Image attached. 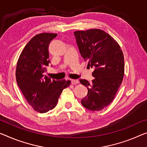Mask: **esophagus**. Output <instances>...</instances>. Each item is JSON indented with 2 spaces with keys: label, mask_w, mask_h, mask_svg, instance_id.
Returning a JSON list of instances; mask_svg holds the SVG:
<instances>
[{
  "label": "esophagus",
  "mask_w": 147,
  "mask_h": 147,
  "mask_svg": "<svg viewBox=\"0 0 147 147\" xmlns=\"http://www.w3.org/2000/svg\"><path fill=\"white\" fill-rule=\"evenodd\" d=\"M72 85H76L79 83V81L78 80H71V81Z\"/></svg>",
  "instance_id": "esophagus-1"
}]
</instances>
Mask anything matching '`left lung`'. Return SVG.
I'll list each match as a JSON object with an SVG mask.
<instances>
[{"label": "left lung", "mask_w": 147, "mask_h": 147, "mask_svg": "<svg viewBox=\"0 0 147 147\" xmlns=\"http://www.w3.org/2000/svg\"><path fill=\"white\" fill-rule=\"evenodd\" d=\"M80 54L88 66L94 67V79L90 83L80 80L87 87V96L81 104L87 109L99 111L114 100L124 76V57L116 40L98 29L74 32Z\"/></svg>", "instance_id": "left-lung-1"}]
</instances>
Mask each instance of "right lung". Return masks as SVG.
Wrapping results in <instances>:
<instances>
[{
    "instance_id": "right-lung-1",
    "label": "right lung",
    "mask_w": 147,
    "mask_h": 147,
    "mask_svg": "<svg viewBox=\"0 0 147 147\" xmlns=\"http://www.w3.org/2000/svg\"><path fill=\"white\" fill-rule=\"evenodd\" d=\"M57 34L42 33L34 36L20 54L16 66L18 85L29 105L35 111L45 113L53 110L69 80H51L44 77L49 66V45Z\"/></svg>"
}]
</instances>
